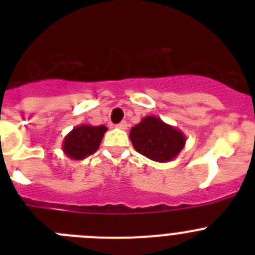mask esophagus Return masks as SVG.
Masks as SVG:
<instances>
[{
	"label": "esophagus",
	"instance_id": "obj_1",
	"mask_svg": "<svg viewBox=\"0 0 255 255\" xmlns=\"http://www.w3.org/2000/svg\"><path fill=\"white\" fill-rule=\"evenodd\" d=\"M117 128L121 130H126L128 129V123H126V121H121V123L117 125Z\"/></svg>",
	"mask_w": 255,
	"mask_h": 255
}]
</instances>
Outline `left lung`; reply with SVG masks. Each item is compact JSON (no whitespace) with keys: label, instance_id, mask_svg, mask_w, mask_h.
<instances>
[{"label":"left lung","instance_id":"left-lung-1","mask_svg":"<svg viewBox=\"0 0 255 255\" xmlns=\"http://www.w3.org/2000/svg\"><path fill=\"white\" fill-rule=\"evenodd\" d=\"M129 136L136 152L162 163L176 158L186 141L181 130L155 116L143 117L140 123L131 128Z\"/></svg>","mask_w":255,"mask_h":255}]
</instances>
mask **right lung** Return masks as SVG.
Segmentation results:
<instances>
[{
    "label": "right lung",
    "instance_id": "1",
    "mask_svg": "<svg viewBox=\"0 0 255 255\" xmlns=\"http://www.w3.org/2000/svg\"><path fill=\"white\" fill-rule=\"evenodd\" d=\"M107 131L105 125L93 126L82 124L75 126L62 141V150L71 159L87 158L88 155L93 154L100 148L103 135Z\"/></svg>",
    "mask_w": 255,
    "mask_h": 255
}]
</instances>
